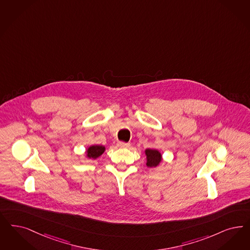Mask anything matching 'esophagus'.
<instances>
[{
	"mask_svg": "<svg viewBox=\"0 0 250 250\" xmlns=\"http://www.w3.org/2000/svg\"><path fill=\"white\" fill-rule=\"evenodd\" d=\"M117 146L119 147H128L130 146L129 143H125V142H118Z\"/></svg>",
	"mask_w": 250,
	"mask_h": 250,
	"instance_id": "obj_1",
	"label": "esophagus"
}]
</instances>
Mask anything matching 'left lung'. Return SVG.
Here are the masks:
<instances>
[{
	"label": "left lung",
	"instance_id": "8db88e82",
	"mask_svg": "<svg viewBox=\"0 0 250 250\" xmlns=\"http://www.w3.org/2000/svg\"><path fill=\"white\" fill-rule=\"evenodd\" d=\"M146 156V166L153 168L157 167L162 162V154L158 149L153 148H146L145 150Z\"/></svg>",
	"mask_w": 250,
	"mask_h": 250
}]
</instances>
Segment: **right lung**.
Masks as SVG:
<instances>
[{"label": "right lung", "mask_w": 250, "mask_h": 250, "mask_svg": "<svg viewBox=\"0 0 250 250\" xmlns=\"http://www.w3.org/2000/svg\"><path fill=\"white\" fill-rule=\"evenodd\" d=\"M105 151V146L102 145H93L86 149V157L88 159H97Z\"/></svg>", "instance_id": "obj_1"}]
</instances>
